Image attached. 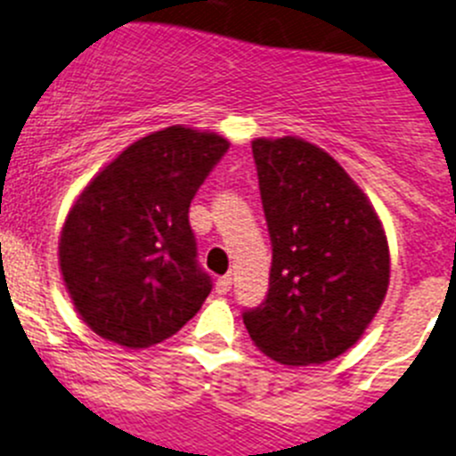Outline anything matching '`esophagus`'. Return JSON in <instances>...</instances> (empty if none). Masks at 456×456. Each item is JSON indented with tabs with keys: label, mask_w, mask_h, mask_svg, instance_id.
I'll use <instances>...</instances> for the list:
<instances>
[{
	"label": "esophagus",
	"mask_w": 456,
	"mask_h": 456,
	"mask_svg": "<svg viewBox=\"0 0 456 456\" xmlns=\"http://www.w3.org/2000/svg\"><path fill=\"white\" fill-rule=\"evenodd\" d=\"M229 290H232V274L220 276V279L216 281V292H218V295H227Z\"/></svg>",
	"instance_id": "1"
}]
</instances>
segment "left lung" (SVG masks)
<instances>
[{"instance_id":"obj_1","label":"left lung","mask_w":456,"mask_h":456,"mask_svg":"<svg viewBox=\"0 0 456 456\" xmlns=\"http://www.w3.org/2000/svg\"><path fill=\"white\" fill-rule=\"evenodd\" d=\"M272 240L270 290L242 313L252 342L281 364L342 355L389 286L387 236L367 195L322 148L297 137L252 142Z\"/></svg>"}]
</instances>
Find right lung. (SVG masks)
I'll return each instance as SVG.
<instances>
[{"label": "right lung", "instance_id": "1", "mask_svg": "<svg viewBox=\"0 0 456 456\" xmlns=\"http://www.w3.org/2000/svg\"><path fill=\"white\" fill-rule=\"evenodd\" d=\"M214 132L170 126L127 146L71 207L58 256L85 324L127 348L175 335L211 292L189 207L227 152Z\"/></svg>", "mask_w": 456, "mask_h": 456}]
</instances>
